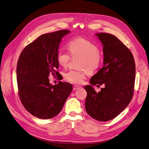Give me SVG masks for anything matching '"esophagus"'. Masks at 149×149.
I'll return each instance as SVG.
<instances>
[{
    "mask_svg": "<svg viewBox=\"0 0 149 149\" xmlns=\"http://www.w3.org/2000/svg\"><path fill=\"white\" fill-rule=\"evenodd\" d=\"M80 88V86H73V90L74 91V90H77L78 89Z\"/></svg>",
    "mask_w": 149,
    "mask_h": 149,
    "instance_id": "34e87169",
    "label": "esophagus"
}]
</instances>
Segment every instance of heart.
<instances>
[{"label": "heart", "mask_w": 149, "mask_h": 149, "mask_svg": "<svg viewBox=\"0 0 149 149\" xmlns=\"http://www.w3.org/2000/svg\"><path fill=\"white\" fill-rule=\"evenodd\" d=\"M70 51L68 53L59 51L57 53V61L60 66L66 68L72 58H79V70H70L65 74V79L71 83L80 84L83 83L88 72L92 73L101 65L103 60L102 53L98 47L89 40L79 37L71 40L68 43Z\"/></svg>", "instance_id": "1"}]
</instances>
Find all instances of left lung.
Wrapping results in <instances>:
<instances>
[{"mask_svg":"<svg viewBox=\"0 0 149 149\" xmlns=\"http://www.w3.org/2000/svg\"><path fill=\"white\" fill-rule=\"evenodd\" d=\"M102 43L103 66L90 79L91 85H103L96 93L91 85L87 92V113L99 121L110 120L125 109L131 101L134 89L136 65L132 53L116 36L96 33Z\"/></svg>","mask_w":149,"mask_h":149,"instance_id":"1","label":"left lung"}]
</instances>
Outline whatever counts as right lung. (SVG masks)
Segmentation results:
<instances>
[{
    "instance_id": "1",
    "label": "right lung",
    "mask_w": 149,
    "mask_h": 149,
    "mask_svg": "<svg viewBox=\"0 0 149 149\" xmlns=\"http://www.w3.org/2000/svg\"><path fill=\"white\" fill-rule=\"evenodd\" d=\"M70 33L61 30L40 35L22 52L17 65L19 96L25 109L42 119L58 115L73 89L71 84L52 85L48 76H58L56 56L62 38Z\"/></svg>"
}]
</instances>
